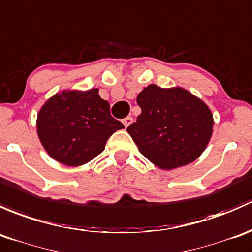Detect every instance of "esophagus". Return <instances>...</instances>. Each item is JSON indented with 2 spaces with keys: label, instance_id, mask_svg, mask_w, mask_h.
<instances>
[{
  "label": "esophagus",
  "instance_id": "obj_1",
  "mask_svg": "<svg viewBox=\"0 0 252 252\" xmlns=\"http://www.w3.org/2000/svg\"><path fill=\"white\" fill-rule=\"evenodd\" d=\"M132 121H133V119H132L131 116H127V118L124 119L123 123H124V125H125V127H128L132 124Z\"/></svg>",
  "mask_w": 252,
  "mask_h": 252
}]
</instances>
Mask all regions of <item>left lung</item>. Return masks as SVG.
I'll use <instances>...</instances> for the list:
<instances>
[{"instance_id":"8db88e82","label":"left lung","mask_w":252,"mask_h":252,"mask_svg":"<svg viewBox=\"0 0 252 252\" xmlns=\"http://www.w3.org/2000/svg\"><path fill=\"white\" fill-rule=\"evenodd\" d=\"M142 113L127 132L139 152L164 170L193 162L212 134V114L203 100L183 88L149 85L137 97Z\"/></svg>"}]
</instances>
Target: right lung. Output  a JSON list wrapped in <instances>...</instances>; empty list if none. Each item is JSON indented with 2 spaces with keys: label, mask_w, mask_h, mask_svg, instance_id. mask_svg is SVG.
<instances>
[{
  "label": "right lung",
  "mask_w": 252,
  "mask_h": 252,
  "mask_svg": "<svg viewBox=\"0 0 252 252\" xmlns=\"http://www.w3.org/2000/svg\"><path fill=\"white\" fill-rule=\"evenodd\" d=\"M123 124L110 114V105L90 91H64L46 102L37 116V133L57 161L80 166L104 150L109 137Z\"/></svg>",
  "instance_id": "right-lung-1"
}]
</instances>
